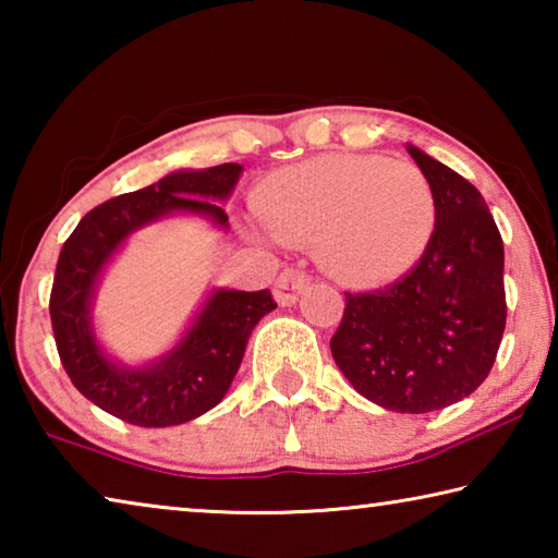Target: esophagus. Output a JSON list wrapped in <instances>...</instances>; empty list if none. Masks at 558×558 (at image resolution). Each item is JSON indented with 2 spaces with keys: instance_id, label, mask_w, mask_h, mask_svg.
<instances>
[{
  "instance_id": "1",
  "label": "esophagus",
  "mask_w": 558,
  "mask_h": 558,
  "mask_svg": "<svg viewBox=\"0 0 558 558\" xmlns=\"http://www.w3.org/2000/svg\"><path fill=\"white\" fill-rule=\"evenodd\" d=\"M307 272L300 268H286L276 280V300L280 305H292L302 290L307 288Z\"/></svg>"
}]
</instances>
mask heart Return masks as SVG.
I'll return each mask as SVG.
<instances>
[{
	"label": "heart",
	"mask_w": 558,
	"mask_h": 558,
	"mask_svg": "<svg viewBox=\"0 0 558 558\" xmlns=\"http://www.w3.org/2000/svg\"><path fill=\"white\" fill-rule=\"evenodd\" d=\"M272 239L315 243L329 276L379 286L409 268L433 231L436 199L409 159L323 157L272 174L258 194Z\"/></svg>",
	"instance_id": "1"
}]
</instances>
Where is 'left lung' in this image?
<instances>
[{
	"instance_id": "obj_1",
	"label": "left lung",
	"mask_w": 558,
	"mask_h": 558,
	"mask_svg": "<svg viewBox=\"0 0 558 558\" xmlns=\"http://www.w3.org/2000/svg\"><path fill=\"white\" fill-rule=\"evenodd\" d=\"M436 199V229L411 272L344 292L329 339L349 384L376 405L428 413L465 399L493 369L507 323L505 245L483 194L409 147Z\"/></svg>"
}]
</instances>
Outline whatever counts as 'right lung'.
I'll return each mask as SVG.
<instances>
[{"label": "right lung", "mask_w": 558, "mask_h": 558, "mask_svg": "<svg viewBox=\"0 0 558 558\" xmlns=\"http://www.w3.org/2000/svg\"><path fill=\"white\" fill-rule=\"evenodd\" d=\"M241 172V165L172 172L90 209L63 243L49 300L56 349L75 389L120 421L167 428L214 409L239 372L253 327L278 307L270 290H216L182 342L145 369L112 364L90 327L93 288L118 245L172 211L204 214L226 226L229 216L211 199H226Z\"/></svg>", "instance_id": "1"}]
</instances>
